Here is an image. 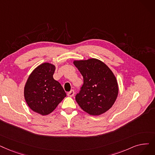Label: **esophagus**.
Instances as JSON below:
<instances>
[{
	"mask_svg": "<svg viewBox=\"0 0 155 155\" xmlns=\"http://www.w3.org/2000/svg\"><path fill=\"white\" fill-rule=\"evenodd\" d=\"M67 94H68V96L70 97H73L74 96V94H75V91L73 90H71Z\"/></svg>",
	"mask_w": 155,
	"mask_h": 155,
	"instance_id": "esophagus-1",
	"label": "esophagus"
}]
</instances>
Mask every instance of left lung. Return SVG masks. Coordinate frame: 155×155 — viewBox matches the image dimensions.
<instances>
[{
    "label": "left lung",
    "instance_id": "left-lung-1",
    "mask_svg": "<svg viewBox=\"0 0 155 155\" xmlns=\"http://www.w3.org/2000/svg\"><path fill=\"white\" fill-rule=\"evenodd\" d=\"M74 64L84 78V84L75 96L81 108L91 115L108 110L118 93L116 77L103 62L96 59L75 61Z\"/></svg>",
    "mask_w": 155,
    "mask_h": 155
}]
</instances>
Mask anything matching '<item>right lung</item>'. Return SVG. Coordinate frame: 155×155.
<instances>
[{"label": "right lung", "instance_id": "obj_1", "mask_svg": "<svg viewBox=\"0 0 155 155\" xmlns=\"http://www.w3.org/2000/svg\"><path fill=\"white\" fill-rule=\"evenodd\" d=\"M55 66L45 63L39 65L29 76L25 87V98L30 108L42 115L55 110L66 96L63 87L53 78Z\"/></svg>", "mask_w": 155, "mask_h": 155}]
</instances>
